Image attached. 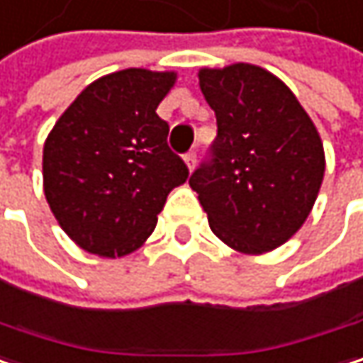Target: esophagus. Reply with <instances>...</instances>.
Here are the masks:
<instances>
[{
    "instance_id": "1",
    "label": "esophagus",
    "mask_w": 363,
    "mask_h": 363,
    "mask_svg": "<svg viewBox=\"0 0 363 363\" xmlns=\"http://www.w3.org/2000/svg\"><path fill=\"white\" fill-rule=\"evenodd\" d=\"M184 162H186V167L192 171V169L196 167V152H188V155L184 157Z\"/></svg>"
}]
</instances>
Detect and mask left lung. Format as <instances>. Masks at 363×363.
Segmentation results:
<instances>
[{"label":"left lung","instance_id":"obj_1","mask_svg":"<svg viewBox=\"0 0 363 363\" xmlns=\"http://www.w3.org/2000/svg\"><path fill=\"white\" fill-rule=\"evenodd\" d=\"M199 85L217 138L190 188L213 234L245 255L282 247L309 217L326 171L313 121L282 79L257 65L201 68Z\"/></svg>","mask_w":363,"mask_h":363}]
</instances>
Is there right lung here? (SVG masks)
<instances>
[{
  "label": "right lung",
  "mask_w": 363,
  "mask_h": 363,
  "mask_svg": "<svg viewBox=\"0 0 363 363\" xmlns=\"http://www.w3.org/2000/svg\"><path fill=\"white\" fill-rule=\"evenodd\" d=\"M173 70L125 68L89 83L43 144V192L56 221L83 250L125 257L157 228L188 167L167 146L157 114Z\"/></svg>",
  "instance_id": "obj_1"
}]
</instances>
